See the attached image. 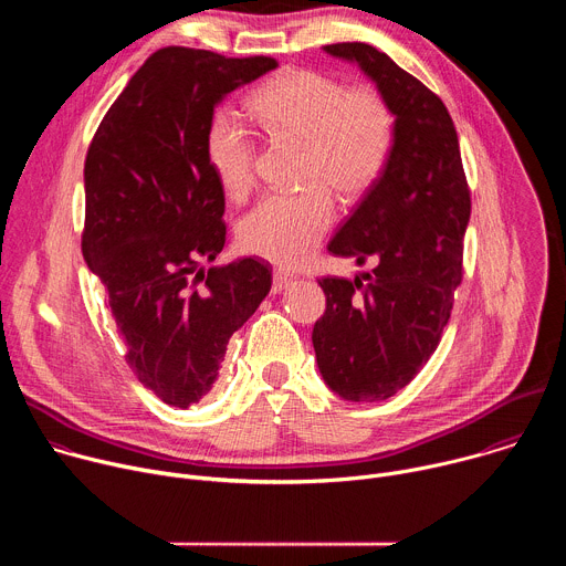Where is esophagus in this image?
<instances>
[{
	"instance_id": "1",
	"label": "esophagus",
	"mask_w": 566,
	"mask_h": 566,
	"mask_svg": "<svg viewBox=\"0 0 566 566\" xmlns=\"http://www.w3.org/2000/svg\"><path fill=\"white\" fill-rule=\"evenodd\" d=\"M291 284H293V275L282 273V271H275V273H273V286H271V291H273V293H282V291L289 289Z\"/></svg>"
}]
</instances>
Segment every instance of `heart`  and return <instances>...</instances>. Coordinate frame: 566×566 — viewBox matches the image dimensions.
<instances>
[{
    "label": "heart",
    "mask_w": 566,
    "mask_h": 566,
    "mask_svg": "<svg viewBox=\"0 0 566 566\" xmlns=\"http://www.w3.org/2000/svg\"><path fill=\"white\" fill-rule=\"evenodd\" d=\"M251 112L271 138L302 145L300 192L264 197L239 223L247 253L277 266H300L334 223L329 190L343 201L367 195L385 175L396 116L371 87H347L313 69H289L251 96ZM208 166L228 199H244L255 184L258 143L230 112L212 116L206 129Z\"/></svg>",
    "instance_id": "b5f03b06"
}]
</instances>
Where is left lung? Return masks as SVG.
Wrapping results in <instances>:
<instances>
[{
    "mask_svg": "<svg viewBox=\"0 0 566 566\" xmlns=\"http://www.w3.org/2000/svg\"><path fill=\"white\" fill-rule=\"evenodd\" d=\"M325 51L358 62L396 116L385 175L327 247L378 264L354 282L317 280L327 308L311 334L325 382L347 400L374 402L406 387L439 347L463 280L470 188L454 123L434 92L371 44Z\"/></svg>",
    "mask_w": 566,
    "mask_h": 566,
    "instance_id": "obj_1",
    "label": "left lung"
}]
</instances>
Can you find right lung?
<instances>
[{"label":"right lung","instance_id":"add662e5","mask_svg":"<svg viewBox=\"0 0 566 566\" xmlns=\"http://www.w3.org/2000/svg\"><path fill=\"white\" fill-rule=\"evenodd\" d=\"M277 66L166 46L132 75L85 158L83 258L107 293L125 360L172 408L217 382L230 336L269 295L262 260L199 269L226 244V199L206 158L217 103Z\"/></svg>","mask_w":566,"mask_h":566}]
</instances>
